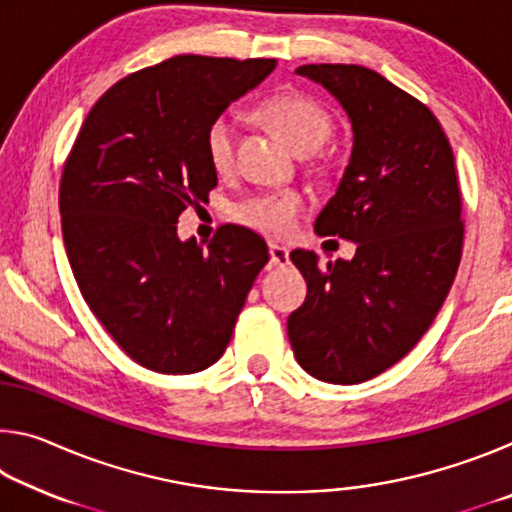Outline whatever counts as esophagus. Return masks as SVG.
<instances>
[{
    "instance_id": "obj_1",
    "label": "esophagus",
    "mask_w": 512,
    "mask_h": 512,
    "mask_svg": "<svg viewBox=\"0 0 512 512\" xmlns=\"http://www.w3.org/2000/svg\"><path fill=\"white\" fill-rule=\"evenodd\" d=\"M268 255H271V264H275V266H287L291 262L289 250L284 246L268 244Z\"/></svg>"
}]
</instances>
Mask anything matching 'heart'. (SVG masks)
<instances>
[{
	"instance_id": "b5f03b06",
	"label": "heart",
	"mask_w": 512,
	"mask_h": 512,
	"mask_svg": "<svg viewBox=\"0 0 512 512\" xmlns=\"http://www.w3.org/2000/svg\"><path fill=\"white\" fill-rule=\"evenodd\" d=\"M259 115L268 121L298 153L320 149L332 135V119L327 110L307 94L280 92L259 106ZM205 158L219 176H225L235 164L237 119L232 112L216 115L205 131ZM305 207L298 192L255 194L232 207V216L246 228L266 237H287Z\"/></svg>"
}]
</instances>
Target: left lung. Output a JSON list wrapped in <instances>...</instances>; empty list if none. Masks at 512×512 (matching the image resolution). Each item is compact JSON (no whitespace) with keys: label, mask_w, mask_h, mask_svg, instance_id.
Listing matches in <instances>:
<instances>
[{"label":"left lung","mask_w":512,"mask_h":512,"mask_svg":"<svg viewBox=\"0 0 512 512\" xmlns=\"http://www.w3.org/2000/svg\"><path fill=\"white\" fill-rule=\"evenodd\" d=\"M296 74L350 117V162L314 230L354 241L357 253L320 266L311 250H293L307 298L287 332L311 377L361 384L413 350L452 289L463 250L454 153L433 112L372 69L323 63Z\"/></svg>","instance_id":"left-lung-1"}]
</instances>
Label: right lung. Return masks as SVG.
I'll use <instances>...</instances> for the list:
<instances>
[{
	"label": "right lung",
	"instance_id": "obj_1",
	"mask_svg": "<svg viewBox=\"0 0 512 512\" xmlns=\"http://www.w3.org/2000/svg\"><path fill=\"white\" fill-rule=\"evenodd\" d=\"M275 58L173 56L94 103L60 178L69 266L92 314L128 357L162 375L221 359L266 241L221 225L207 250L176 223L216 187L205 131L262 83Z\"/></svg>",
	"mask_w": 512,
	"mask_h": 512
}]
</instances>
